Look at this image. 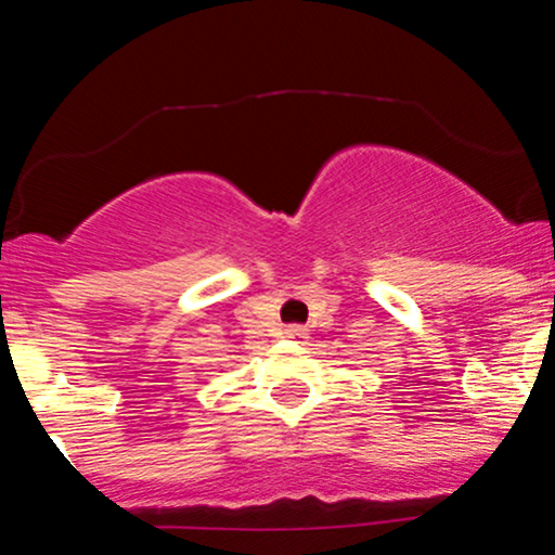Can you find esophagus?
Wrapping results in <instances>:
<instances>
[{
  "label": "esophagus",
  "mask_w": 555,
  "mask_h": 555,
  "mask_svg": "<svg viewBox=\"0 0 555 555\" xmlns=\"http://www.w3.org/2000/svg\"><path fill=\"white\" fill-rule=\"evenodd\" d=\"M286 336H289V339H305V331L299 326H289L286 328Z\"/></svg>",
  "instance_id": "esophagus-1"
}]
</instances>
